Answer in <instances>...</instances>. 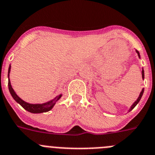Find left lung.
Returning <instances> with one entry per match:
<instances>
[{
    "label": "left lung",
    "mask_w": 155,
    "mask_h": 155,
    "mask_svg": "<svg viewBox=\"0 0 155 155\" xmlns=\"http://www.w3.org/2000/svg\"><path fill=\"white\" fill-rule=\"evenodd\" d=\"M136 52H137V55H138L139 58H140V54H139V52L137 51H136ZM141 74H142V78L144 79V70H143V69H142V72H141ZM143 93H144V88H143V89H142V91H140V95H139V97H138V98L137 99V101H135V102H134V103L132 105H131V107H130V108L129 109V111H130V110H132V109L134 108V107H135L136 105H137V104H138V102L140 101V98H141V97H142Z\"/></svg>",
    "instance_id": "1"
}]
</instances>
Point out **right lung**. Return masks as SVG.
Returning <instances> with one entry per match:
<instances>
[{
	"label": "right lung",
	"instance_id": "obj_1",
	"mask_svg": "<svg viewBox=\"0 0 155 155\" xmlns=\"http://www.w3.org/2000/svg\"><path fill=\"white\" fill-rule=\"evenodd\" d=\"M11 71V65L9 66L8 68V88H9V91L11 93V96L13 97V98L15 99L17 102H18L19 104H21L25 110H27L28 111L31 112V113L33 114H39V113H44V112L49 111V110H51L53 108V107L54 106L55 103L58 101L59 99L61 97L62 94L58 95L56 97L53 99L51 101H49L46 102V103L44 104H29L28 102H25V101H23L22 99L18 97L17 94L15 93V91H14V89L12 88L11 84V81H10L9 79V74Z\"/></svg>",
	"mask_w": 155,
	"mask_h": 155
}]
</instances>
